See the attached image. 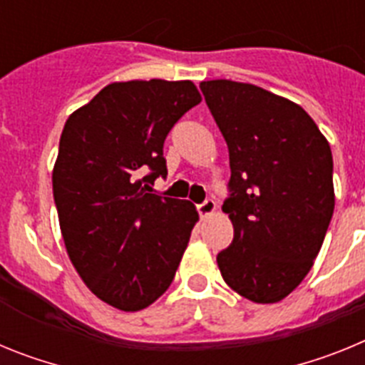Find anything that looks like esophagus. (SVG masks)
Masks as SVG:
<instances>
[{"label": "esophagus", "mask_w": 365, "mask_h": 365, "mask_svg": "<svg viewBox=\"0 0 365 365\" xmlns=\"http://www.w3.org/2000/svg\"><path fill=\"white\" fill-rule=\"evenodd\" d=\"M197 212L201 217H208L210 214H214L215 212V201L214 199H206L205 202H201V205H197Z\"/></svg>", "instance_id": "1"}]
</instances>
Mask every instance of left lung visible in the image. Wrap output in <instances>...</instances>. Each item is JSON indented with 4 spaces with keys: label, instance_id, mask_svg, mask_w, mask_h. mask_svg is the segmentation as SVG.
I'll use <instances>...</instances> for the list:
<instances>
[{
    "label": "left lung",
    "instance_id": "left-lung-1",
    "mask_svg": "<svg viewBox=\"0 0 365 365\" xmlns=\"http://www.w3.org/2000/svg\"><path fill=\"white\" fill-rule=\"evenodd\" d=\"M199 87L230 157L222 212L234 240L219 270L243 298L276 303L307 276L333 217L331 148L291 100L232 80Z\"/></svg>",
    "mask_w": 365,
    "mask_h": 365
}]
</instances>
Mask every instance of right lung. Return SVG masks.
<instances>
[{
	"label": "right lung",
	"instance_id": "1",
	"mask_svg": "<svg viewBox=\"0 0 365 365\" xmlns=\"http://www.w3.org/2000/svg\"><path fill=\"white\" fill-rule=\"evenodd\" d=\"M199 102L190 80L115 82L63 125L53 170L63 243L93 294L120 311L168 291L199 219L190 201L150 190L168 175V133Z\"/></svg>",
	"mask_w": 365,
	"mask_h": 365
}]
</instances>
